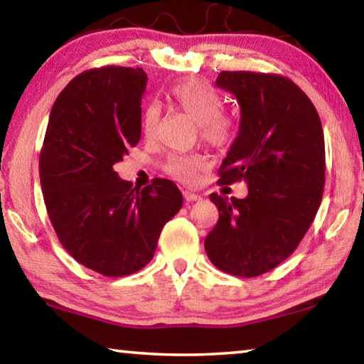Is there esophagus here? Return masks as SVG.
<instances>
[{"mask_svg": "<svg viewBox=\"0 0 364 364\" xmlns=\"http://www.w3.org/2000/svg\"><path fill=\"white\" fill-rule=\"evenodd\" d=\"M183 196H184V199H186L188 202H194V200H200L202 199L200 194H196V193H193V191H189V189H184L183 191Z\"/></svg>", "mask_w": 364, "mask_h": 364, "instance_id": "esophagus-1", "label": "esophagus"}]
</instances>
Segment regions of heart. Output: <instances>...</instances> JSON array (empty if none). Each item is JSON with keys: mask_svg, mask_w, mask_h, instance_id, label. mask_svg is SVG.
I'll use <instances>...</instances> for the list:
<instances>
[{"mask_svg": "<svg viewBox=\"0 0 364 364\" xmlns=\"http://www.w3.org/2000/svg\"><path fill=\"white\" fill-rule=\"evenodd\" d=\"M171 104L197 122L200 138L215 149L230 146L237 133V122L223 110V97L204 80L184 78L168 91ZM160 112L157 106L149 104L141 115V128L146 138H154L159 130ZM208 159L204 154H173L167 159L164 170L175 180L193 183L197 173L204 170Z\"/></svg>", "mask_w": 364, "mask_h": 364, "instance_id": "obj_1", "label": "heart"}]
</instances>
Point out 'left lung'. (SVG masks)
I'll return each mask as SVG.
<instances>
[{
	"label": "left lung",
	"mask_w": 364,
	"mask_h": 364,
	"mask_svg": "<svg viewBox=\"0 0 364 364\" xmlns=\"http://www.w3.org/2000/svg\"><path fill=\"white\" fill-rule=\"evenodd\" d=\"M217 83L241 106V125L218 184L245 181V199L210 194L220 217L205 237L218 269L255 278L292 255L323 199L324 134L313 102L276 73L221 72Z\"/></svg>",
	"instance_id": "1"
}]
</instances>
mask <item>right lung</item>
Masks as SVG:
<instances>
[{"mask_svg": "<svg viewBox=\"0 0 364 364\" xmlns=\"http://www.w3.org/2000/svg\"><path fill=\"white\" fill-rule=\"evenodd\" d=\"M146 83L141 67L82 72L54 102L40 152L43 199L60 244L107 278L144 268L183 205L173 181L138 189L114 170L139 143Z\"/></svg>", "mask_w": 364, "mask_h": 364, "instance_id": "right-lung-1", "label": "right lung"}]
</instances>
